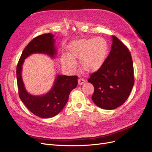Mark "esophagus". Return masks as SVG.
Segmentation results:
<instances>
[{
  "instance_id": "1",
  "label": "esophagus",
  "mask_w": 152,
  "mask_h": 152,
  "mask_svg": "<svg viewBox=\"0 0 152 152\" xmlns=\"http://www.w3.org/2000/svg\"><path fill=\"white\" fill-rule=\"evenodd\" d=\"M86 81V80L83 78H79V80H78V84H79V85H82L85 83Z\"/></svg>"
}]
</instances>
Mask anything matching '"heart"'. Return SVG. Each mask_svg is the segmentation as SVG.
Masks as SVG:
<instances>
[{"mask_svg":"<svg viewBox=\"0 0 152 152\" xmlns=\"http://www.w3.org/2000/svg\"><path fill=\"white\" fill-rule=\"evenodd\" d=\"M107 50L108 45L104 39H84L71 44L69 56H63L61 60L64 66L74 71L77 68L75 59H79L82 70L88 73L94 72L102 65Z\"/></svg>","mask_w":152,"mask_h":152,"instance_id":"b5f03b06","label":"heart"}]
</instances>
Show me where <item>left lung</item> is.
Returning <instances> with one entry per match:
<instances>
[{"instance_id":"left-lung-1","label":"left lung","mask_w":152,"mask_h":152,"mask_svg":"<svg viewBox=\"0 0 152 152\" xmlns=\"http://www.w3.org/2000/svg\"><path fill=\"white\" fill-rule=\"evenodd\" d=\"M88 82L94 88L92 99L100 108L115 109L128 98L134 84L133 62L127 47L115 36L108 57Z\"/></svg>"}]
</instances>
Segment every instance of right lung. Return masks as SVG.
Here are the masks:
<instances>
[{
	"label": "right lung",
	"instance_id": "obj_1",
	"mask_svg": "<svg viewBox=\"0 0 152 152\" xmlns=\"http://www.w3.org/2000/svg\"><path fill=\"white\" fill-rule=\"evenodd\" d=\"M54 35L45 34L36 37L23 51L16 68L17 84L19 96L30 111L41 118L56 115L66 104L69 94L78 84L77 76L58 75L52 89L43 96H33L27 93L21 77L22 65L25 59L34 53H43L54 58L56 50Z\"/></svg>",
	"mask_w": 152,
	"mask_h": 152
}]
</instances>
